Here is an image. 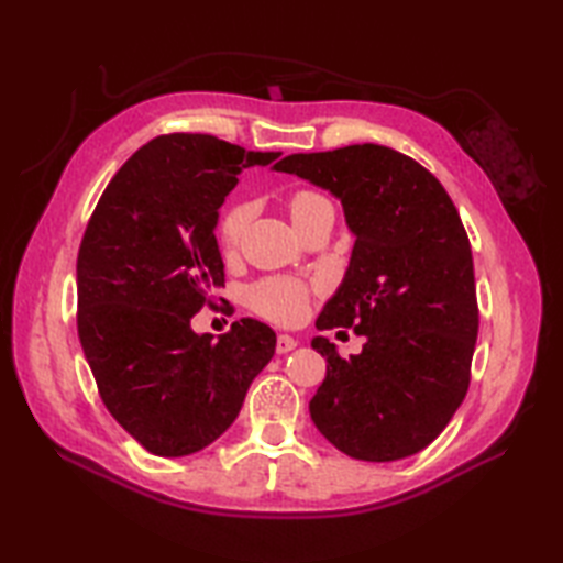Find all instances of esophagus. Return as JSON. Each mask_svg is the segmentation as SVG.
<instances>
[{
    "instance_id": "obj_1",
    "label": "esophagus",
    "mask_w": 563,
    "mask_h": 563,
    "mask_svg": "<svg viewBox=\"0 0 563 563\" xmlns=\"http://www.w3.org/2000/svg\"><path fill=\"white\" fill-rule=\"evenodd\" d=\"M295 349H297V341L292 336H288V333H283V336H278V343H275V351H278L280 355L290 353Z\"/></svg>"
}]
</instances>
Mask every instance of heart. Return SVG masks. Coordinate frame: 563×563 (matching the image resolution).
<instances>
[{
    "instance_id": "obj_1",
    "label": "heart",
    "mask_w": 563,
    "mask_h": 563,
    "mask_svg": "<svg viewBox=\"0 0 563 563\" xmlns=\"http://www.w3.org/2000/svg\"><path fill=\"white\" fill-rule=\"evenodd\" d=\"M285 208H288L295 227H302L307 220H312L317 212L329 210L331 202L327 196H321L319 190L302 188L288 196ZM249 218L251 208L246 202H234V206L224 210L218 224V239L222 251H234L239 246ZM307 302L309 288L305 283L292 278H266L249 290V305L254 307L258 314L273 321H280V324H295V321H300L307 312Z\"/></svg>"
}]
</instances>
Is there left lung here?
Returning a JSON list of instances; mask_svg holds the SVG:
<instances>
[{"mask_svg": "<svg viewBox=\"0 0 563 563\" xmlns=\"http://www.w3.org/2000/svg\"><path fill=\"white\" fill-rule=\"evenodd\" d=\"M341 200L355 234L349 271L317 329L365 336L349 361L329 339L309 413L333 448L365 462L421 452L470 389L479 333L474 261L460 212L438 178L382 145L290 154L273 166Z\"/></svg>", "mask_w": 563, "mask_h": 563, "instance_id": "left-lung-1", "label": "left lung"}]
</instances>
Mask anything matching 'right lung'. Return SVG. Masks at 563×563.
<instances>
[{"mask_svg":"<svg viewBox=\"0 0 563 563\" xmlns=\"http://www.w3.org/2000/svg\"><path fill=\"white\" fill-rule=\"evenodd\" d=\"M280 152L212 135L150 140L106 186L77 256V331L106 409L142 448L184 457L218 440L275 353V333L234 321L212 341L190 319L224 285L214 239L239 172Z\"/></svg>","mask_w":563,"mask_h":563,"instance_id":"add662e5","label":"right lung"}]
</instances>
